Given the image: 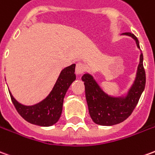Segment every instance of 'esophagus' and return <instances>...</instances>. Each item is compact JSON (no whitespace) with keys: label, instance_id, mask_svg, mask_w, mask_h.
Returning <instances> with one entry per match:
<instances>
[{"label":"esophagus","instance_id":"obj_1","mask_svg":"<svg viewBox=\"0 0 155 155\" xmlns=\"http://www.w3.org/2000/svg\"><path fill=\"white\" fill-rule=\"evenodd\" d=\"M85 68H86V66H85L83 63H77L76 64V66H75V73L77 74H82L85 70Z\"/></svg>","mask_w":155,"mask_h":155}]
</instances>
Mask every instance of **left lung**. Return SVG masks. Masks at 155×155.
<instances>
[{
    "label": "left lung",
    "instance_id": "1",
    "mask_svg": "<svg viewBox=\"0 0 155 155\" xmlns=\"http://www.w3.org/2000/svg\"><path fill=\"white\" fill-rule=\"evenodd\" d=\"M123 34L135 39L137 46L139 48L138 40L134 34L131 32H124ZM143 59V57L141 54L137 77L125 98H115L107 96L101 90L91 75L85 74L82 76L81 80L85 85L89 112L94 123L102 126H111L122 123L132 114L145 87L146 74Z\"/></svg>",
    "mask_w": 155,
    "mask_h": 155
}]
</instances>
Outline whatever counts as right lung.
Segmentation results:
<instances>
[{"label": "right lung", "mask_w": 155, "mask_h": 155, "mask_svg": "<svg viewBox=\"0 0 155 155\" xmlns=\"http://www.w3.org/2000/svg\"><path fill=\"white\" fill-rule=\"evenodd\" d=\"M74 69V64L64 69L50 94L34 106L28 107L18 103L10 93L14 107L21 117L27 122L38 126L48 127L57 123L62 113L64 97L71 83L75 80Z\"/></svg>", "instance_id": "right-lung-1"}]
</instances>
